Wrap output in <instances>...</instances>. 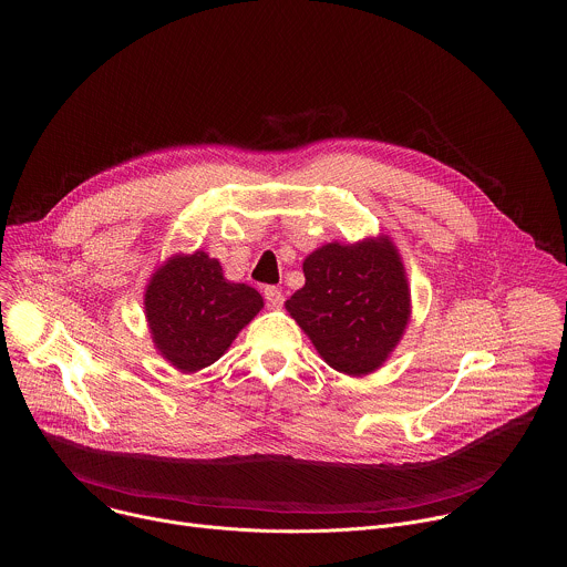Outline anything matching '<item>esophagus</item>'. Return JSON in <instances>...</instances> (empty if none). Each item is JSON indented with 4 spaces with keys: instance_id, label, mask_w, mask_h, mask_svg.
<instances>
[{
    "instance_id": "obj_1",
    "label": "esophagus",
    "mask_w": 567,
    "mask_h": 567,
    "mask_svg": "<svg viewBox=\"0 0 567 567\" xmlns=\"http://www.w3.org/2000/svg\"><path fill=\"white\" fill-rule=\"evenodd\" d=\"M264 299H266L268 308H272V310H277V308L284 306V295H281V290L275 288V286H266V288H264Z\"/></svg>"
}]
</instances>
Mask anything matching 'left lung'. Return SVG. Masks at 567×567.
<instances>
[{"label": "left lung", "instance_id": "1", "mask_svg": "<svg viewBox=\"0 0 567 567\" xmlns=\"http://www.w3.org/2000/svg\"><path fill=\"white\" fill-rule=\"evenodd\" d=\"M306 286L286 310L324 362L360 378L380 369L410 321V288L389 236L329 243L303 261Z\"/></svg>", "mask_w": 567, "mask_h": 567}]
</instances>
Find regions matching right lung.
Wrapping results in <instances>:
<instances>
[{"label":"right lung","mask_w":567,"mask_h":567,"mask_svg":"<svg viewBox=\"0 0 567 567\" xmlns=\"http://www.w3.org/2000/svg\"><path fill=\"white\" fill-rule=\"evenodd\" d=\"M261 308V295L225 279L220 261L205 250L172 255L144 292L153 342L183 373H196L223 358Z\"/></svg>","instance_id":"right-lung-1"}]
</instances>
